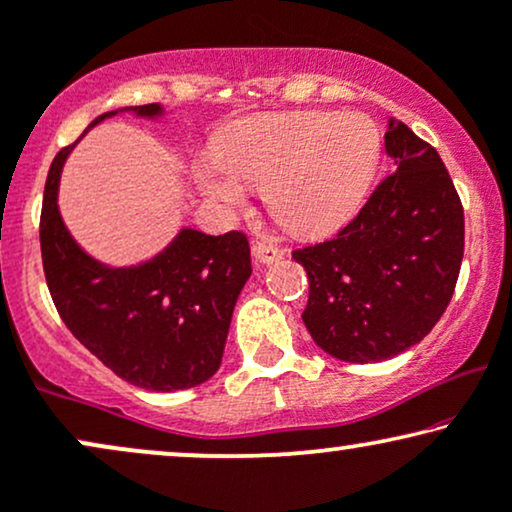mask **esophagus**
<instances>
[{"mask_svg":"<svg viewBox=\"0 0 512 512\" xmlns=\"http://www.w3.org/2000/svg\"><path fill=\"white\" fill-rule=\"evenodd\" d=\"M252 255H255V260L260 264H271V262L281 260L283 250L271 241H257L255 245H252Z\"/></svg>","mask_w":512,"mask_h":512,"instance_id":"1","label":"esophagus"}]
</instances>
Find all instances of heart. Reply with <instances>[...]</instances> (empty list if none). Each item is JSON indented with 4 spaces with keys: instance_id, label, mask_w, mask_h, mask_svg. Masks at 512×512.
Returning a JSON list of instances; mask_svg holds the SVG:
<instances>
[{
    "instance_id": "b5f03b06",
    "label": "heart",
    "mask_w": 512,
    "mask_h": 512,
    "mask_svg": "<svg viewBox=\"0 0 512 512\" xmlns=\"http://www.w3.org/2000/svg\"><path fill=\"white\" fill-rule=\"evenodd\" d=\"M217 163L200 170V189L236 208V179L264 184L271 217L293 234H323L345 222L371 186L380 134L359 115H269L231 129L217 144Z\"/></svg>"
}]
</instances>
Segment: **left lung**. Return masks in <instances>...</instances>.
Returning <instances> with one entry per match:
<instances>
[{
    "mask_svg": "<svg viewBox=\"0 0 512 512\" xmlns=\"http://www.w3.org/2000/svg\"><path fill=\"white\" fill-rule=\"evenodd\" d=\"M394 172L328 241L293 252L309 278L302 312L316 345L349 364L385 361L442 319L463 260V205L439 153L390 120Z\"/></svg>",
    "mask_w": 512,
    "mask_h": 512,
    "instance_id": "obj_1",
    "label": "left lung"
}]
</instances>
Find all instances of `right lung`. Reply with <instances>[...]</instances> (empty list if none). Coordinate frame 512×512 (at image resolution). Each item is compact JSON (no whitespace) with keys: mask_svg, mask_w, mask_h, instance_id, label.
Wrapping results in <instances>:
<instances>
[{"mask_svg":"<svg viewBox=\"0 0 512 512\" xmlns=\"http://www.w3.org/2000/svg\"><path fill=\"white\" fill-rule=\"evenodd\" d=\"M118 113L158 120L165 108H118L99 115L84 134ZM75 144L58 151L49 167L40 219L44 276L58 314L127 383L148 392L205 383L222 364L231 314L252 274L248 238L241 231L208 236L184 226L167 248L141 264L108 267L94 260L70 236L58 210L61 172Z\"/></svg>","mask_w":512,"mask_h":512,"instance_id":"add662e5","label":"right lung"}]
</instances>
